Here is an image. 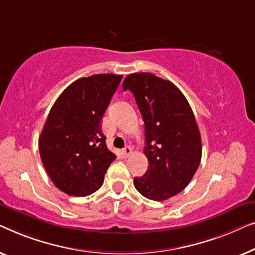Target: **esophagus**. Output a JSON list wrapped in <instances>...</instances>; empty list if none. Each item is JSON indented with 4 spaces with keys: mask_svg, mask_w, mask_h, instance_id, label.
<instances>
[{
    "mask_svg": "<svg viewBox=\"0 0 255 255\" xmlns=\"http://www.w3.org/2000/svg\"><path fill=\"white\" fill-rule=\"evenodd\" d=\"M123 153H124L125 157H128L129 155H130V153H131V148H130V146H129V145L125 146V148L123 149Z\"/></svg>",
    "mask_w": 255,
    "mask_h": 255,
    "instance_id": "obj_1",
    "label": "esophagus"
}]
</instances>
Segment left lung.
<instances>
[{
  "mask_svg": "<svg viewBox=\"0 0 255 255\" xmlns=\"http://www.w3.org/2000/svg\"><path fill=\"white\" fill-rule=\"evenodd\" d=\"M124 90L131 91L144 121V155L149 168L134 178L146 199L164 201L186 188L202 155L194 113L182 92L170 81L150 73L130 74Z\"/></svg>",
  "mask_w": 255,
  "mask_h": 255,
  "instance_id": "1",
  "label": "left lung"
}]
</instances>
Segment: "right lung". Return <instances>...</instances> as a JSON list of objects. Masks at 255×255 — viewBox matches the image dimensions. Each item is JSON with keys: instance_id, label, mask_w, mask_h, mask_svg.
Masks as SVG:
<instances>
[{"instance_id": "1", "label": "right lung", "mask_w": 255, "mask_h": 255, "mask_svg": "<svg viewBox=\"0 0 255 255\" xmlns=\"http://www.w3.org/2000/svg\"><path fill=\"white\" fill-rule=\"evenodd\" d=\"M123 76L98 74L71 83L49 111L39 152L49 178L68 195L87 196L102 187L117 158L106 146L102 118Z\"/></svg>"}]
</instances>
